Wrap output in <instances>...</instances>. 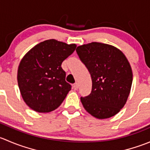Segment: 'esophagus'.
Instances as JSON below:
<instances>
[{
    "label": "esophagus",
    "instance_id": "34e87169",
    "mask_svg": "<svg viewBox=\"0 0 150 150\" xmlns=\"http://www.w3.org/2000/svg\"><path fill=\"white\" fill-rule=\"evenodd\" d=\"M78 83H74L73 84V87H74V89H75V90H77V89L78 88Z\"/></svg>",
    "mask_w": 150,
    "mask_h": 150
}]
</instances>
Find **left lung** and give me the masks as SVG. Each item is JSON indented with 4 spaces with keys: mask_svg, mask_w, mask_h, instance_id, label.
I'll list each match as a JSON object with an SVG mask.
<instances>
[{
    "mask_svg": "<svg viewBox=\"0 0 150 150\" xmlns=\"http://www.w3.org/2000/svg\"><path fill=\"white\" fill-rule=\"evenodd\" d=\"M78 55L90 72L92 89L81 97L84 109L97 119L110 118L127 102L133 81L131 67L116 47L92 42L78 46Z\"/></svg>",
    "mask_w": 150,
    "mask_h": 150,
    "instance_id": "8db88e82",
    "label": "left lung"
}]
</instances>
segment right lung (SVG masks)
<instances>
[{
  "instance_id": "1",
  "label": "right lung",
  "mask_w": 150,
  "mask_h": 150,
  "mask_svg": "<svg viewBox=\"0 0 150 150\" xmlns=\"http://www.w3.org/2000/svg\"><path fill=\"white\" fill-rule=\"evenodd\" d=\"M76 46L50 39L24 56L18 67L17 81L22 99L30 108L45 113L61 105L71 90L62 63Z\"/></svg>"
}]
</instances>
